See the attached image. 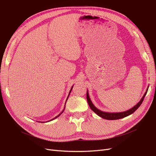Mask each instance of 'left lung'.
Masks as SVG:
<instances>
[{"mask_svg": "<svg viewBox=\"0 0 156 156\" xmlns=\"http://www.w3.org/2000/svg\"><path fill=\"white\" fill-rule=\"evenodd\" d=\"M149 87V86H148ZM148 87L147 89V91L144 93L143 97H142V98L140 100V101L135 105L133 108H132L131 109H129L126 112H119V113H109V112H104L101 111V110L98 109L97 108H96L94 105V104H93V102H91V99L89 98V93L88 91H87V102L88 104L89 105L90 108H91L93 111L96 113L97 115H98L99 117H102L104 119H106V120H117V119H122L128 116V115L132 114L133 112H135L136 110L139 108V107L140 106V105H141L143 100L146 96V94L147 93L148 91Z\"/></svg>", "mask_w": 156, "mask_h": 156, "instance_id": "obj_1", "label": "left lung"}]
</instances>
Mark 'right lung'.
Here are the masks:
<instances>
[{
  "label": "right lung",
  "instance_id": "1",
  "mask_svg": "<svg viewBox=\"0 0 156 156\" xmlns=\"http://www.w3.org/2000/svg\"><path fill=\"white\" fill-rule=\"evenodd\" d=\"M73 86L71 87V90H70V91H69V95H68V97H67V100H66V102H67V99H68V98H69V94H70V93H71V91H72V89H73ZM66 102H65V104H66ZM65 107H64V108H63V111L60 113L58 115H57L56 117H55L54 119H51V120H48V122H49V121H51V120H53L54 119H56V118H58L60 115H61L63 112H64V110H65ZM47 122V121L46 122Z\"/></svg>",
  "mask_w": 156,
  "mask_h": 156
}]
</instances>
